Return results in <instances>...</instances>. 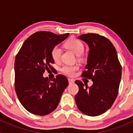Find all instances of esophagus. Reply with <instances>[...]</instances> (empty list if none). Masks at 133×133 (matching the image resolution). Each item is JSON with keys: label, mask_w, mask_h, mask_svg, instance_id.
Wrapping results in <instances>:
<instances>
[{"label": "esophagus", "mask_w": 133, "mask_h": 133, "mask_svg": "<svg viewBox=\"0 0 133 133\" xmlns=\"http://www.w3.org/2000/svg\"><path fill=\"white\" fill-rule=\"evenodd\" d=\"M68 81H69V84H73L75 82V80L71 78H68Z\"/></svg>", "instance_id": "esophagus-1"}]
</instances>
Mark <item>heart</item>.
<instances>
[{"instance_id":"b5f03b06","label":"heart","mask_w":133,"mask_h":133,"mask_svg":"<svg viewBox=\"0 0 133 133\" xmlns=\"http://www.w3.org/2000/svg\"><path fill=\"white\" fill-rule=\"evenodd\" d=\"M65 45L68 48L71 49L78 56L82 54L84 51V45L82 42L76 38H71L68 40L65 43ZM62 54V50L59 45H55L53 47L51 52L52 58L56 62L60 61ZM78 66L77 65H64L62 67L61 71L64 74L69 76H73L75 75L76 71L78 70Z\"/></svg>"}]
</instances>
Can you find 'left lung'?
<instances>
[{
  "label": "left lung",
  "instance_id": "1",
  "mask_svg": "<svg viewBox=\"0 0 133 133\" xmlns=\"http://www.w3.org/2000/svg\"><path fill=\"white\" fill-rule=\"evenodd\" d=\"M79 39L89 48L85 71L82 77L91 79L90 88L80 80L75 95L78 109L85 115L96 116L106 112L117 97L122 76V66L113 44L104 36L95 33L83 34Z\"/></svg>",
  "mask_w": 133,
  "mask_h": 133
}]
</instances>
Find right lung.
<instances>
[{"label":"right lung","instance_id":"obj_1","mask_svg":"<svg viewBox=\"0 0 133 133\" xmlns=\"http://www.w3.org/2000/svg\"><path fill=\"white\" fill-rule=\"evenodd\" d=\"M69 33L56 35L38 31L29 36L22 44L15 60V89L20 102L29 112L44 116L56 109L63 92L68 85L65 76L44 78L45 70L54 69L51 52Z\"/></svg>","mask_w":133,"mask_h":133}]
</instances>
